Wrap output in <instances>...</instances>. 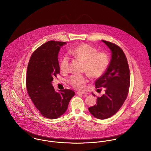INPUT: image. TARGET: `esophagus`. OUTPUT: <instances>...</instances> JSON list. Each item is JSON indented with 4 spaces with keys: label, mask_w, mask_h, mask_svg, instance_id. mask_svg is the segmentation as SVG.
Returning a JSON list of instances; mask_svg holds the SVG:
<instances>
[{
    "label": "esophagus",
    "mask_w": 151,
    "mask_h": 151,
    "mask_svg": "<svg viewBox=\"0 0 151 151\" xmlns=\"http://www.w3.org/2000/svg\"><path fill=\"white\" fill-rule=\"evenodd\" d=\"M77 94H83V95H87V93L86 92H80V91H78V92H77V93H76Z\"/></svg>",
    "instance_id": "1"
}]
</instances>
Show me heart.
<instances>
[{
    "instance_id": "b5f03b06",
    "label": "heart",
    "mask_w": 151,
    "mask_h": 151,
    "mask_svg": "<svg viewBox=\"0 0 151 151\" xmlns=\"http://www.w3.org/2000/svg\"><path fill=\"white\" fill-rule=\"evenodd\" d=\"M70 55L84 62V71L93 78L101 77L106 70L109 64L108 55L104 52L98 53L97 50L86 43L81 44L69 52ZM70 59L64 56L60 63V70L65 72L68 70ZM88 75H73L69 79L70 84L77 89H83L88 81Z\"/></svg>"
}]
</instances>
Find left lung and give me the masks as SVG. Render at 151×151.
Instances as JSON below:
<instances>
[{
	"label": "left lung",
	"mask_w": 151,
	"mask_h": 151,
	"mask_svg": "<svg viewBox=\"0 0 151 151\" xmlns=\"http://www.w3.org/2000/svg\"><path fill=\"white\" fill-rule=\"evenodd\" d=\"M102 41L111 52V60L106 72L95 81V86L96 88H104L105 93L97 98L96 105L88 110L95 117L104 120L116 114L124 104L129 93L130 76L127 60L122 49L114 43Z\"/></svg>",
	"instance_id": "1"
}]
</instances>
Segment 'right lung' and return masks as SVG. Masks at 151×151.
Returning <instances> with one entry per match:
<instances>
[{
    "label": "right lung",
    "mask_w": 151,
    "mask_h": 151,
    "mask_svg": "<svg viewBox=\"0 0 151 151\" xmlns=\"http://www.w3.org/2000/svg\"><path fill=\"white\" fill-rule=\"evenodd\" d=\"M66 43L54 41L44 43L32 53L27 67L28 95L41 114L50 119L62 116L75 95L71 89L56 92L52 86L53 77L60 73L58 55Z\"/></svg>",
    "instance_id": "add662e5"
}]
</instances>
